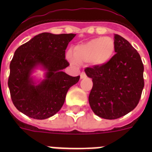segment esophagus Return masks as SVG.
I'll use <instances>...</instances> for the list:
<instances>
[{"label": "esophagus", "mask_w": 152, "mask_h": 152, "mask_svg": "<svg viewBox=\"0 0 152 152\" xmlns=\"http://www.w3.org/2000/svg\"><path fill=\"white\" fill-rule=\"evenodd\" d=\"M80 78L83 79V78H85L86 77H87V75H86V73L84 72H82L81 73H80Z\"/></svg>", "instance_id": "obj_1"}]
</instances>
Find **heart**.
Segmentation results:
<instances>
[{"mask_svg":"<svg viewBox=\"0 0 152 152\" xmlns=\"http://www.w3.org/2000/svg\"><path fill=\"white\" fill-rule=\"evenodd\" d=\"M115 42L110 37H99L77 45L73 51L67 53L71 62L93 63L95 65H103L112 58L115 53Z\"/></svg>","mask_w":152,"mask_h":152,"instance_id":"heart-1","label":"heart"}]
</instances>
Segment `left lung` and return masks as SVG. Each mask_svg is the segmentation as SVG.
Segmentation results:
<instances>
[{
	"mask_svg": "<svg viewBox=\"0 0 152 152\" xmlns=\"http://www.w3.org/2000/svg\"><path fill=\"white\" fill-rule=\"evenodd\" d=\"M116 52L107 64L86 68L92 78L89 103L100 117L115 119L136 107L144 88V65L139 52L126 39L114 34Z\"/></svg>",
	"mask_w": 152,
	"mask_h": 152,
	"instance_id": "8db88e82",
	"label": "left lung"
}]
</instances>
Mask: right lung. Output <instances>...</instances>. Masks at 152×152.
<instances>
[{
  "instance_id": "add662e5",
  "label": "right lung",
  "mask_w": 152,
  "mask_h": 152,
  "mask_svg": "<svg viewBox=\"0 0 152 152\" xmlns=\"http://www.w3.org/2000/svg\"><path fill=\"white\" fill-rule=\"evenodd\" d=\"M76 34L42 33L15 51L10 64L8 87L13 105L19 111L36 119L49 118L60 110L67 92L78 82L61 72L69 65L65 50ZM37 64L47 70L46 80L35 86L30 77Z\"/></svg>"
}]
</instances>
